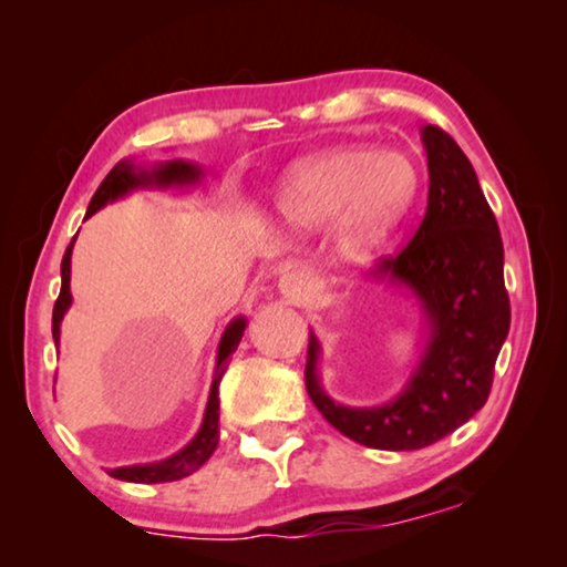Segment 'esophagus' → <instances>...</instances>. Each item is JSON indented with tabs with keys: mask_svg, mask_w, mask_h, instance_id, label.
I'll return each mask as SVG.
<instances>
[{
	"mask_svg": "<svg viewBox=\"0 0 567 567\" xmlns=\"http://www.w3.org/2000/svg\"><path fill=\"white\" fill-rule=\"evenodd\" d=\"M280 292H282V297L285 300H290V302H305L307 297H310V277H307L305 272H300V270H292V272H285L282 277H280Z\"/></svg>",
	"mask_w": 567,
	"mask_h": 567,
	"instance_id": "esophagus-1",
	"label": "esophagus"
}]
</instances>
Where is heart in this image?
<instances>
[{
    "mask_svg": "<svg viewBox=\"0 0 567 567\" xmlns=\"http://www.w3.org/2000/svg\"><path fill=\"white\" fill-rule=\"evenodd\" d=\"M417 195L420 175L408 155L342 145L295 162L277 185L272 209L292 233L334 223L342 252L364 255L395 235Z\"/></svg>",
    "mask_w": 567,
    "mask_h": 567,
    "instance_id": "1",
    "label": "heart"
}]
</instances>
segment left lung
Returning a JSON list of instances; mask_svg holds the SVG:
<instances>
[{
    "label": "left lung",
    "mask_w": 567,
    "mask_h": 567,
    "mask_svg": "<svg viewBox=\"0 0 567 567\" xmlns=\"http://www.w3.org/2000/svg\"><path fill=\"white\" fill-rule=\"evenodd\" d=\"M427 152V213L398 257L368 280L398 287L425 322L405 385L380 405H342L322 385V342L310 330L307 395L334 430L378 450L437 443L485 405L495 360L511 330L503 239L465 152L435 124L420 130Z\"/></svg>",
    "instance_id": "1"
}]
</instances>
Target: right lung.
Segmentation results:
<instances>
[{"label": "right lung", "instance_id": "add662e5", "mask_svg": "<svg viewBox=\"0 0 567 567\" xmlns=\"http://www.w3.org/2000/svg\"><path fill=\"white\" fill-rule=\"evenodd\" d=\"M205 177V169L197 165V162L189 159H165V162H155V165H137V159H120L117 165L112 167L107 177L102 179V185L94 192V197L90 199L87 215L84 219H90L94 213H100L102 207H107L110 203H117V199L132 195L137 189H187V187H197ZM76 243V235L72 237V243L66 245L64 257H62V290L60 297L54 302V312H52V338L54 344H60V332H62V320L66 310L72 307V292H70V275H72V249ZM247 328V320L239 315V318L229 320L227 328L219 338L217 344V358H215V375H213V385H209V398H207V408L203 422H199V430L189 443L177 450L175 455H169L165 460H157V463H140V465H124V467H114L110 470L112 477L117 480H127V483H172V480H182L195 473V470L203 467L209 455L215 453V447L219 443V382H223L225 368L229 354L237 350L239 340H243Z\"/></svg>", "mask_w": 567, "mask_h": 567}]
</instances>
